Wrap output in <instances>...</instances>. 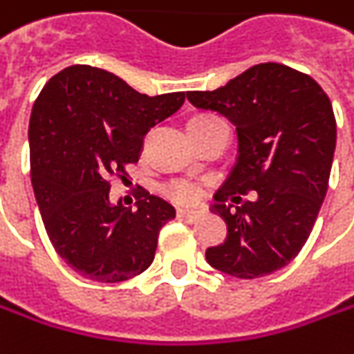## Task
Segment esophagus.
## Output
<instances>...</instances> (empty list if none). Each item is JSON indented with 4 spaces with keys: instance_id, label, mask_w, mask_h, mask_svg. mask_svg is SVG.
I'll return each instance as SVG.
<instances>
[{
    "instance_id": "obj_1",
    "label": "esophagus",
    "mask_w": 354,
    "mask_h": 354,
    "mask_svg": "<svg viewBox=\"0 0 354 354\" xmlns=\"http://www.w3.org/2000/svg\"><path fill=\"white\" fill-rule=\"evenodd\" d=\"M177 215H179L181 219H187V221H195V219H199L201 211H197V209H179Z\"/></svg>"
}]
</instances>
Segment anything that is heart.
Here are the masks:
<instances>
[{
  "mask_svg": "<svg viewBox=\"0 0 354 354\" xmlns=\"http://www.w3.org/2000/svg\"><path fill=\"white\" fill-rule=\"evenodd\" d=\"M167 193L179 203H193L201 197V191L199 187L187 179H179V181H173L171 185L167 187Z\"/></svg>",
  "mask_w": 354,
  "mask_h": 354,
  "instance_id": "obj_1",
  "label": "heart"
}]
</instances>
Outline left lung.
I'll return each mask as SVG.
<instances>
[{"label":"left lung","mask_w":354,"mask_h":354,"mask_svg":"<svg viewBox=\"0 0 354 354\" xmlns=\"http://www.w3.org/2000/svg\"><path fill=\"white\" fill-rule=\"evenodd\" d=\"M187 99L237 127V161L211 207L227 223V239L205 251L207 263L237 279L283 269L307 243L327 195L337 145L330 99L313 77L281 63L253 65Z\"/></svg>","instance_id":"left-lung-1"}]
</instances>
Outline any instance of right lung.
I'll list each match as a JSON object with an SVG mask.
<instances>
[{
	"label": "right lung",
	"instance_id": "add662e5",
	"mask_svg": "<svg viewBox=\"0 0 354 354\" xmlns=\"http://www.w3.org/2000/svg\"><path fill=\"white\" fill-rule=\"evenodd\" d=\"M185 93L143 95L117 75L71 65L45 83L29 119L31 185L51 245L83 277L121 283L155 259L173 205L141 191L137 209L109 199V179L141 157L143 137Z\"/></svg>",
	"mask_w": 354,
	"mask_h": 354
}]
</instances>
